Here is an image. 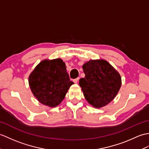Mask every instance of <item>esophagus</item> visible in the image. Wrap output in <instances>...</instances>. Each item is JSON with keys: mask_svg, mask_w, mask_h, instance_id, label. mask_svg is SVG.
I'll use <instances>...</instances> for the list:
<instances>
[{"mask_svg": "<svg viewBox=\"0 0 149 149\" xmlns=\"http://www.w3.org/2000/svg\"><path fill=\"white\" fill-rule=\"evenodd\" d=\"M79 80V77H77V78H76V79H74L73 81H74L75 83V84H77V82H78Z\"/></svg>", "mask_w": 149, "mask_h": 149, "instance_id": "obj_1", "label": "esophagus"}]
</instances>
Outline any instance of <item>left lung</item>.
I'll return each instance as SVG.
<instances>
[{
	"instance_id": "obj_1",
	"label": "left lung",
	"mask_w": 149,
	"mask_h": 149,
	"mask_svg": "<svg viewBox=\"0 0 149 149\" xmlns=\"http://www.w3.org/2000/svg\"><path fill=\"white\" fill-rule=\"evenodd\" d=\"M85 77L79 85L86 100L95 108L100 109L112 102L121 86L119 73L105 60H91L83 65Z\"/></svg>"
}]
</instances>
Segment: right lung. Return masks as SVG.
I'll list each match as a JSON object with an SVG mask.
<instances>
[{
  "label": "right lung",
  "instance_id": "1",
  "mask_svg": "<svg viewBox=\"0 0 149 149\" xmlns=\"http://www.w3.org/2000/svg\"><path fill=\"white\" fill-rule=\"evenodd\" d=\"M29 83L38 101L50 107L60 105L74 84L70 81L65 62L60 58L40 61L30 74Z\"/></svg>",
  "mask_w": 149,
  "mask_h": 149
}]
</instances>
